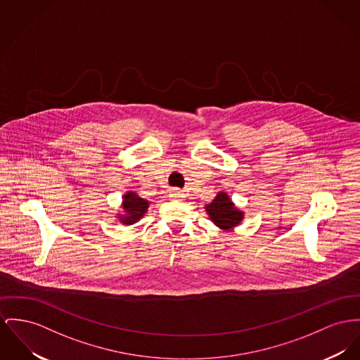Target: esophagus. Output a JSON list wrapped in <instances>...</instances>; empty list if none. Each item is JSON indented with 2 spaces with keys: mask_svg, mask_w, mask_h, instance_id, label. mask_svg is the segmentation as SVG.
<instances>
[{
  "mask_svg": "<svg viewBox=\"0 0 360 360\" xmlns=\"http://www.w3.org/2000/svg\"><path fill=\"white\" fill-rule=\"evenodd\" d=\"M170 196H172V198H184V192L174 188V190L170 191Z\"/></svg>",
  "mask_w": 360,
  "mask_h": 360,
  "instance_id": "34e87169",
  "label": "esophagus"
}]
</instances>
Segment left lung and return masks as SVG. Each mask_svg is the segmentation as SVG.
Masks as SVG:
<instances>
[{"mask_svg": "<svg viewBox=\"0 0 360 360\" xmlns=\"http://www.w3.org/2000/svg\"><path fill=\"white\" fill-rule=\"evenodd\" d=\"M206 210L221 229H231L243 219V213L233 207V203L225 192H219L214 200L206 206Z\"/></svg>", "mask_w": 360, "mask_h": 360, "instance_id": "8db88e82", "label": "left lung"}]
</instances>
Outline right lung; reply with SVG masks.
<instances>
[{
	"mask_svg": "<svg viewBox=\"0 0 360 360\" xmlns=\"http://www.w3.org/2000/svg\"><path fill=\"white\" fill-rule=\"evenodd\" d=\"M122 207L127 213V217L121 218V221H122V224L129 225L143 217L147 207H148V203H147V200H144L143 198L138 196L136 193L127 192V195L124 196V200H122Z\"/></svg>",
	"mask_w": 360,
	"mask_h": 360,
	"instance_id": "right-lung-1",
	"label": "right lung"
}]
</instances>
